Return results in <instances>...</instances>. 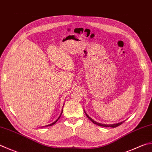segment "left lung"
<instances>
[{
  "label": "left lung",
  "mask_w": 152,
  "mask_h": 152,
  "mask_svg": "<svg viewBox=\"0 0 152 152\" xmlns=\"http://www.w3.org/2000/svg\"><path fill=\"white\" fill-rule=\"evenodd\" d=\"M86 115H87V116L88 117V118L90 120V121H91V122H93L94 124H96V125H98V126H103V127H111V128H116V127H117V126H120L121 124H122L123 122H124V121H123V122H119V123H117V124H101V123H98V122H95L94 121H93V120L91 118H90L89 116H88L87 114H86Z\"/></svg>",
  "instance_id": "obj_1"
}]
</instances>
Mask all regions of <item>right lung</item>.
<instances>
[{
	"label": "right lung",
	"mask_w": 152,
	"mask_h": 152,
	"mask_svg": "<svg viewBox=\"0 0 152 152\" xmlns=\"http://www.w3.org/2000/svg\"><path fill=\"white\" fill-rule=\"evenodd\" d=\"M61 114H62V112H61V114H60V116H59V118H58V119H57L56 120V121H55V122H54L53 123H52V124H49V125H47V126H52V125H53L54 124H55V123L57 122V121H58V120H59V118H60V116H61Z\"/></svg>",
	"instance_id": "right-lung-1"
}]
</instances>
